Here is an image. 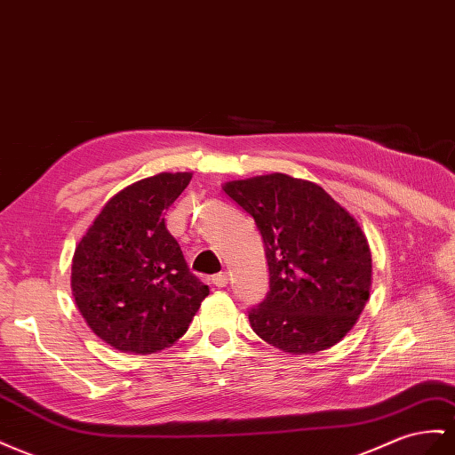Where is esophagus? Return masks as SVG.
Wrapping results in <instances>:
<instances>
[{
  "instance_id": "34e87169",
  "label": "esophagus",
  "mask_w": 455,
  "mask_h": 455,
  "mask_svg": "<svg viewBox=\"0 0 455 455\" xmlns=\"http://www.w3.org/2000/svg\"><path fill=\"white\" fill-rule=\"evenodd\" d=\"M212 283L216 285V287H226L228 285V274L226 272H220V274H216L214 277H212Z\"/></svg>"
}]
</instances>
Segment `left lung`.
<instances>
[{
  "label": "left lung",
  "instance_id": "obj_1",
  "mask_svg": "<svg viewBox=\"0 0 455 455\" xmlns=\"http://www.w3.org/2000/svg\"><path fill=\"white\" fill-rule=\"evenodd\" d=\"M222 189L254 218L266 247L269 291L249 312L254 333L299 355L337 345L370 299L371 251L360 224L317 183L279 172Z\"/></svg>",
  "mask_w": 455,
  "mask_h": 455
}]
</instances>
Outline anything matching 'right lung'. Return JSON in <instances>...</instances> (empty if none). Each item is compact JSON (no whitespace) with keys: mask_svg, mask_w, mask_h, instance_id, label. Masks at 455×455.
<instances>
[{"mask_svg":"<svg viewBox=\"0 0 455 455\" xmlns=\"http://www.w3.org/2000/svg\"><path fill=\"white\" fill-rule=\"evenodd\" d=\"M191 172H163L110 199L72 258V294L85 323L120 352L153 354L186 333L208 287L195 277L164 212Z\"/></svg>","mask_w":455,"mask_h":455,"instance_id":"1","label":"right lung"}]
</instances>
